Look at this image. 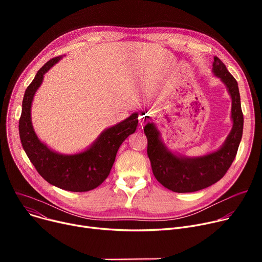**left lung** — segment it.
I'll list each match as a JSON object with an SVG mask.
<instances>
[{
  "instance_id": "8db88e82",
  "label": "left lung",
  "mask_w": 262,
  "mask_h": 262,
  "mask_svg": "<svg viewBox=\"0 0 262 262\" xmlns=\"http://www.w3.org/2000/svg\"><path fill=\"white\" fill-rule=\"evenodd\" d=\"M213 73L221 78L231 98L232 128L224 144L213 153L200 157H182L173 154L160 139V134L153 123L147 122L144 134L147 138V156L156 180L178 193L194 192L207 188L226 174L235 159L243 133L238 82L216 56L213 57ZM149 117H145L146 120Z\"/></svg>"
}]
</instances>
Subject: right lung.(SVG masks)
Masks as SVG:
<instances>
[{"label": "right lung", "mask_w": 262, "mask_h": 262, "mask_svg": "<svg viewBox=\"0 0 262 262\" xmlns=\"http://www.w3.org/2000/svg\"><path fill=\"white\" fill-rule=\"evenodd\" d=\"M60 59L61 56L49 60L25 90L19 120L20 139L27 157L48 183L67 191L86 192L100 186L108 177L120 145L138 125V114L105 129L84 152L74 155L54 152L38 139L32 125L31 107L45 74Z\"/></svg>", "instance_id": "obj_1"}]
</instances>
